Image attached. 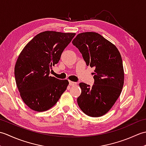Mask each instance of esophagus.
I'll list each match as a JSON object with an SVG mask.
<instances>
[{"label":"esophagus","instance_id":"1","mask_svg":"<svg viewBox=\"0 0 146 146\" xmlns=\"http://www.w3.org/2000/svg\"><path fill=\"white\" fill-rule=\"evenodd\" d=\"M69 85H70V86H75V85H77V83H76V82H74L70 81V82H69Z\"/></svg>","mask_w":146,"mask_h":146}]
</instances>
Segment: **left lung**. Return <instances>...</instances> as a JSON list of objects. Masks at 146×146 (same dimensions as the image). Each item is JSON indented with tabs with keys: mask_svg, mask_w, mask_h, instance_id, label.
I'll return each instance as SVG.
<instances>
[{
	"mask_svg": "<svg viewBox=\"0 0 146 146\" xmlns=\"http://www.w3.org/2000/svg\"><path fill=\"white\" fill-rule=\"evenodd\" d=\"M86 65L95 68L94 84L79 85L82 94L77 103L83 112L92 117L103 116L120 95L124 82L122 57L117 47L94 32L80 33L73 40Z\"/></svg>",
	"mask_w": 146,
	"mask_h": 146,
	"instance_id": "obj_1",
	"label": "left lung"
}]
</instances>
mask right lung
Instances as JSON below:
<instances>
[{
  "label": "right lung",
  "mask_w": 146,
  "mask_h": 146,
  "mask_svg": "<svg viewBox=\"0 0 146 146\" xmlns=\"http://www.w3.org/2000/svg\"><path fill=\"white\" fill-rule=\"evenodd\" d=\"M75 35L52 31L40 33L19 55L14 68L15 82L21 97L31 109H50L66 90L67 80H58L49 73Z\"/></svg>",
  "instance_id": "add662e5"
}]
</instances>
